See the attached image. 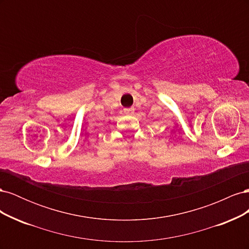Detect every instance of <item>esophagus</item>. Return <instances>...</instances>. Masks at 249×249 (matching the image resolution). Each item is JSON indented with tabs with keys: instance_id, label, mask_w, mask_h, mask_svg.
I'll return each instance as SVG.
<instances>
[{
	"instance_id": "obj_1",
	"label": "esophagus",
	"mask_w": 249,
	"mask_h": 249,
	"mask_svg": "<svg viewBox=\"0 0 249 249\" xmlns=\"http://www.w3.org/2000/svg\"><path fill=\"white\" fill-rule=\"evenodd\" d=\"M124 111L125 114H127V115H132L133 113H134V108H124Z\"/></svg>"
}]
</instances>
